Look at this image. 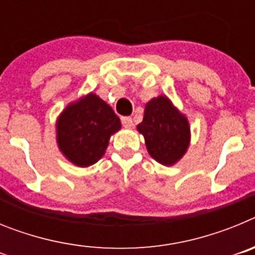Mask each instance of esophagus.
<instances>
[{"mask_svg":"<svg viewBox=\"0 0 255 255\" xmlns=\"http://www.w3.org/2000/svg\"><path fill=\"white\" fill-rule=\"evenodd\" d=\"M121 123H123V125L125 126V128H128V129H131L132 126H134L131 117H121Z\"/></svg>","mask_w":255,"mask_h":255,"instance_id":"1","label":"esophagus"}]
</instances>
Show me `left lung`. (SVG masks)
Returning <instances> with one entry per match:
<instances>
[{
    "instance_id": "8db88e82",
    "label": "left lung",
    "mask_w": 255,
    "mask_h": 255,
    "mask_svg": "<svg viewBox=\"0 0 255 255\" xmlns=\"http://www.w3.org/2000/svg\"><path fill=\"white\" fill-rule=\"evenodd\" d=\"M136 129L144 136L150 157L163 166L177 163L190 145L188 117L163 94L147 102Z\"/></svg>"
}]
</instances>
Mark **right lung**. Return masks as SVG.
<instances>
[{
	"mask_svg": "<svg viewBox=\"0 0 255 255\" xmlns=\"http://www.w3.org/2000/svg\"><path fill=\"white\" fill-rule=\"evenodd\" d=\"M121 129L111 106L91 93L69 103L56 120V141L65 158L89 167L105 155L110 138Z\"/></svg>",
	"mask_w": 255,
	"mask_h": 255,
	"instance_id": "add662e5",
	"label": "right lung"
}]
</instances>
